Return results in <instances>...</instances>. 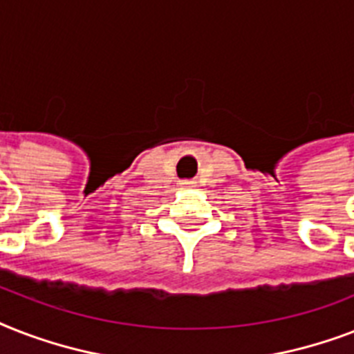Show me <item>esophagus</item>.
I'll use <instances>...</instances> for the list:
<instances>
[{"instance_id": "obj_1", "label": "esophagus", "mask_w": 354, "mask_h": 354, "mask_svg": "<svg viewBox=\"0 0 354 354\" xmlns=\"http://www.w3.org/2000/svg\"><path fill=\"white\" fill-rule=\"evenodd\" d=\"M183 185H189V182H185V183H183Z\"/></svg>"}]
</instances>
